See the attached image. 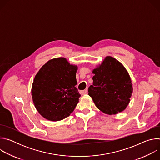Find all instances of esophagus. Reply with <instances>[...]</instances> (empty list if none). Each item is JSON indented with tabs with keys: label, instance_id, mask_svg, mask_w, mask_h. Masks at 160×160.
<instances>
[{
	"label": "esophagus",
	"instance_id": "esophagus-1",
	"mask_svg": "<svg viewBox=\"0 0 160 160\" xmlns=\"http://www.w3.org/2000/svg\"><path fill=\"white\" fill-rule=\"evenodd\" d=\"M87 92H88L87 89H85V90H80V93L81 95H85V94H87Z\"/></svg>",
	"mask_w": 160,
	"mask_h": 160
}]
</instances>
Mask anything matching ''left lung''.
I'll use <instances>...</instances> for the list:
<instances>
[{
  "mask_svg": "<svg viewBox=\"0 0 160 160\" xmlns=\"http://www.w3.org/2000/svg\"><path fill=\"white\" fill-rule=\"evenodd\" d=\"M92 73L93 84L88 92L96 106L109 115L124 111L133 92L132 80L124 66L108 56L96 66Z\"/></svg>",
  "mask_w": 160,
  "mask_h": 160,
  "instance_id": "8db88e82",
  "label": "left lung"
}]
</instances>
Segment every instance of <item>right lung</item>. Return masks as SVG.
Instances as JSON below:
<instances>
[{
  "mask_svg": "<svg viewBox=\"0 0 160 160\" xmlns=\"http://www.w3.org/2000/svg\"><path fill=\"white\" fill-rule=\"evenodd\" d=\"M78 66L65 58L49 60L36 74L32 87L34 106L40 115L52 122L73 112L81 96L75 87Z\"/></svg>",
  "mask_w": 160,
  "mask_h": 160,
  "instance_id": "add662e5",
  "label": "right lung"
}]
</instances>
